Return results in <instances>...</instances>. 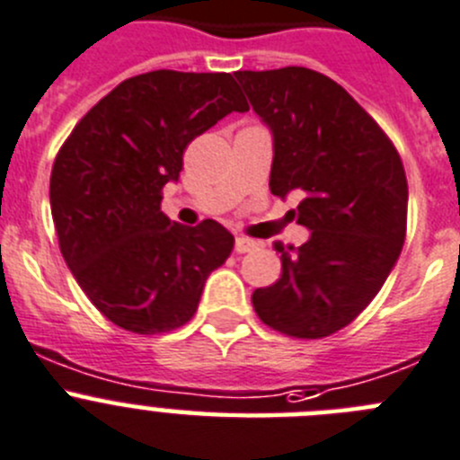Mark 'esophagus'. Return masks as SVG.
I'll return each mask as SVG.
<instances>
[{
  "mask_svg": "<svg viewBox=\"0 0 460 460\" xmlns=\"http://www.w3.org/2000/svg\"><path fill=\"white\" fill-rule=\"evenodd\" d=\"M256 247L254 240L250 238H235V244H234V250L235 254H247V252H252Z\"/></svg>",
  "mask_w": 460,
  "mask_h": 460,
  "instance_id": "esophagus-1",
  "label": "esophagus"
}]
</instances>
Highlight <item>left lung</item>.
<instances>
[{
  "label": "left lung",
  "mask_w": 460,
  "mask_h": 460,
  "mask_svg": "<svg viewBox=\"0 0 460 460\" xmlns=\"http://www.w3.org/2000/svg\"><path fill=\"white\" fill-rule=\"evenodd\" d=\"M272 131L270 190L302 195L311 238L281 252V277L252 304L270 329L317 341L347 327L375 299L406 238L409 183L393 140L329 76L308 67L235 72Z\"/></svg>",
  "instance_id": "obj_1"
}]
</instances>
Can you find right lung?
<instances>
[{
    "label": "right lung",
    "mask_w": 460,
    "mask_h": 460,
    "mask_svg": "<svg viewBox=\"0 0 460 460\" xmlns=\"http://www.w3.org/2000/svg\"><path fill=\"white\" fill-rule=\"evenodd\" d=\"M234 111L250 106L226 72L154 70L115 85L56 154L49 201L61 254L97 311L124 332L183 327L208 274L234 250L216 220L183 226L161 210L188 145Z\"/></svg>",
    "instance_id": "add662e5"
}]
</instances>
